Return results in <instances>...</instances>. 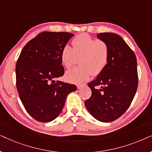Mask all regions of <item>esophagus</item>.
<instances>
[{
	"label": "esophagus",
	"instance_id": "obj_1",
	"mask_svg": "<svg viewBox=\"0 0 152 152\" xmlns=\"http://www.w3.org/2000/svg\"><path fill=\"white\" fill-rule=\"evenodd\" d=\"M84 86H85L84 84H82V85H77V87L78 90H80V89H82Z\"/></svg>",
	"mask_w": 152,
	"mask_h": 152
}]
</instances>
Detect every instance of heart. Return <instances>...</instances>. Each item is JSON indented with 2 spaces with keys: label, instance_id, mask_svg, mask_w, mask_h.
<instances>
[{
  "label": "heart",
  "instance_id": "1",
  "mask_svg": "<svg viewBox=\"0 0 152 152\" xmlns=\"http://www.w3.org/2000/svg\"><path fill=\"white\" fill-rule=\"evenodd\" d=\"M72 48L65 45L61 53V63L70 68L77 63L80 66L66 72L68 82L81 84L88 80L90 76L99 75L107 67L109 61V48L107 43L97 40L87 34H80L72 39Z\"/></svg>",
  "mask_w": 152,
  "mask_h": 152
}]
</instances>
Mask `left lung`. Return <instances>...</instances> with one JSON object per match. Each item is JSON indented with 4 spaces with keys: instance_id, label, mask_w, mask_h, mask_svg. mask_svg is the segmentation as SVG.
I'll return each mask as SVG.
<instances>
[{
    "instance_id": "1",
    "label": "left lung",
    "mask_w": 152,
    "mask_h": 152,
    "mask_svg": "<svg viewBox=\"0 0 152 152\" xmlns=\"http://www.w3.org/2000/svg\"><path fill=\"white\" fill-rule=\"evenodd\" d=\"M97 38L107 43L109 61L102 72L88 84L92 94L85 106L95 119L110 122L127 110L135 96L138 82L137 60L134 51L118 34L99 33Z\"/></svg>"
}]
</instances>
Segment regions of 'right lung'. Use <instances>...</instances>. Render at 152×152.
<instances>
[{
	"label": "right lung",
	"instance_id": "add662e5",
	"mask_svg": "<svg viewBox=\"0 0 152 152\" xmlns=\"http://www.w3.org/2000/svg\"><path fill=\"white\" fill-rule=\"evenodd\" d=\"M73 34L43 32L23 48L16 62V88L27 112L37 121L58 117L74 84L56 81L64 74L61 53Z\"/></svg>",
	"mask_w": 152,
	"mask_h": 152
}]
</instances>
